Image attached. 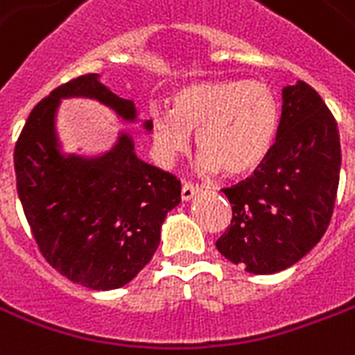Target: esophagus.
I'll return each instance as SVG.
<instances>
[{
    "mask_svg": "<svg viewBox=\"0 0 355 355\" xmlns=\"http://www.w3.org/2000/svg\"><path fill=\"white\" fill-rule=\"evenodd\" d=\"M201 191V188L197 186V184H191V182H184L182 184V191H180V197H182V201H189L191 197L197 196Z\"/></svg>",
    "mask_w": 355,
    "mask_h": 355,
    "instance_id": "1",
    "label": "esophagus"
}]
</instances>
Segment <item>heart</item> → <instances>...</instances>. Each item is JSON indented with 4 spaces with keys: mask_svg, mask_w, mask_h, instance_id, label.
<instances>
[{
    "mask_svg": "<svg viewBox=\"0 0 355 355\" xmlns=\"http://www.w3.org/2000/svg\"><path fill=\"white\" fill-rule=\"evenodd\" d=\"M279 102L261 81H199L177 89L171 107L150 105L148 126L162 154L173 158L196 130L197 167L245 175L261 166L279 128Z\"/></svg>",
    "mask_w": 355,
    "mask_h": 355,
    "instance_id": "obj_1",
    "label": "heart"
}]
</instances>
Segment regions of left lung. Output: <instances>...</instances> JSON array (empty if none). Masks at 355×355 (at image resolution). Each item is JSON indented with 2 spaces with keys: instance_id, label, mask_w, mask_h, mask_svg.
Instances as JSON below:
<instances>
[{
  "instance_id": "8db88e82",
  "label": "left lung",
  "mask_w": 355,
  "mask_h": 355,
  "mask_svg": "<svg viewBox=\"0 0 355 355\" xmlns=\"http://www.w3.org/2000/svg\"><path fill=\"white\" fill-rule=\"evenodd\" d=\"M339 173V128L328 105L305 81L286 85L272 150L250 178L223 188L232 220L218 251L259 275L296 264L328 229Z\"/></svg>"
}]
</instances>
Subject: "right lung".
I'll return each instance as SVG.
<instances>
[{"instance_id": "right-lung-1", "label": "right lung", "mask_w": 355, "mask_h": 355, "mask_svg": "<svg viewBox=\"0 0 355 355\" xmlns=\"http://www.w3.org/2000/svg\"><path fill=\"white\" fill-rule=\"evenodd\" d=\"M98 100L135 123L132 100L85 74L53 89L29 113L15 147L16 189L44 259L59 274L93 291H113L134 279L158 250L169 210L180 202L171 173L137 158L121 132L107 153L63 154L55 115L63 98ZM145 130L150 132L148 121Z\"/></svg>"}]
</instances>
